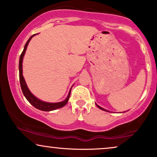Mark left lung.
<instances>
[{"label":"left lung","mask_w":157,"mask_h":157,"mask_svg":"<svg viewBox=\"0 0 157 157\" xmlns=\"http://www.w3.org/2000/svg\"><path fill=\"white\" fill-rule=\"evenodd\" d=\"M96 105L97 106V107H98V108H99V109H101V110H104V111H106V112H109V111H107V109H105L102 108V107H101L100 106H99L98 105H97V104H96Z\"/></svg>","instance_id":"left-lung-1"}]
</instances>
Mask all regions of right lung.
<instances>
[{"instance_id": "right-lung-1", "label": "right lung", "mask_w": 157, "mask_h": 157, "mask_svg": "<svg viewBox=\"0 0 157 157\" xmlns=\"http://www.w3.org/2000/svg\"><path fill=\"white\" fill-rule=\"evenodd\" d=\"M34 35H36V34H34V35L30 36V38L28 40V41L26 42V43L25 44V46H24V48L23 52H21V56H20L19 64L20 85H21L22 92H23L24 97H26V99H27L28 101H29V102L32 105H33L35 108L40 109V110L46 111V112L52 111V110H55V109L61 108V107H64V106L66 105L67 102H68V99H69V97H70L71 88L70 89V91H69L68 97H66V99H65L64 101H60V102H54V103L46 102V101L40 100V99L36 98V97L34 96L33 94H32L31 91H29V88H28L27 85H26V83L25 79H24V76H23V74H22V63H23V58H24V54H25V52H26V48H27V46H28V44H29V42Z\"/></svg>"}]
</instances>
